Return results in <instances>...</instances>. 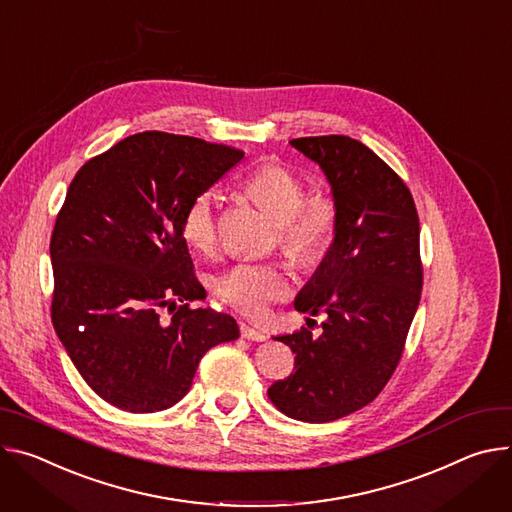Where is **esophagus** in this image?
Here are the masks:
<instances>
[{"label": "esophagus", "instance_id": "34e87169", "mask_svg": "<svg viewBox=\"0 0 512 512\" xmlns=\"http://www.w3.org/2000/svg\"><path fill=\"white\" fill-rule=\"evenodd\" d=\"M240 333H242V337L252 339V342H264V339H266L264 331H260V329L248 325V323H240Z\"/></svg>", "mask_w": 512, "mask_h": 512}]
</instances>
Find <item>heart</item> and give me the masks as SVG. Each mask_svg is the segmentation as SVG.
Instances as JSON below:
<instances>
[{
	"mask_svg": "<svg viewBox=\"0 0 512 512\" xmlns=\"http://www.w3.org/2000/svg\"><path fill=\"white\" fill-rule=\"evenodd\" d=\"M244 191L278 219L280 242L303 262L321 258L337 227V203L327 191L305 195V183L295 170L280 164H262L244 179ZM185 242L211 254L217 246V213L211 193L189 201L181 219ZM215 295L244 315H262L270 303L291 295V272L272 262H238L215 278Z\"/></svg>",
	"mask_w": 512,
	"mask_h": 512,
	"instance_id": "obj_1",
	"label": "heart"
}]
</instances>
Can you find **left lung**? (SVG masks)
Listing matches in <instances>:
<instances>
[{
  "mask_svg": "<svg viewBox=\"0 0 512 512\" xmlns=\"http://www.w3.org/2000/svg\"><path fill=\"white\" fill-rule=\"evenodd\" d=\"M291 146L317 162L337 203L333 242L295 299L325 313L323 333L274 337L295 354L289 378L268 388L291 419L327 423L372 403L399 366L423 287L419 215L409 187L362 142L311 136Z\"/></svg>",
  "mask_w": 512,
  "mask_h": 512,
  "instance_id": "obj_1",
  "label": "left lung"
}]
</instances>
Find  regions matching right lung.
<instances>
[{"label":"right lung","mask_w":512,"mask_h":512,"mask_svg":"<svg viewBox=\"0 0 512 512\" xmlns=\"http://www.w3.org/2000/svg\"><path fill=\"white\" fill-rule=\"evenodd\" d=\"M242 158L232 146L142 132L75 175L50 238V313L75 368L109 405H177L207 350L240 337L232 315L189 307L207 293L181 219ZM164 306L174 313L168 322L159 319Z\"/></svg>","instance_id":"obj_1"}]
</instances>
